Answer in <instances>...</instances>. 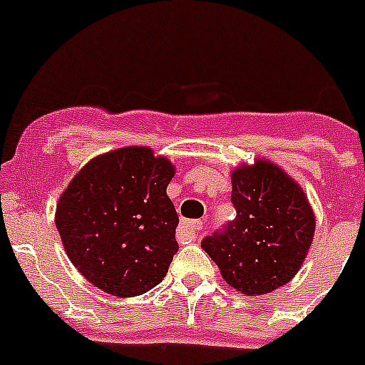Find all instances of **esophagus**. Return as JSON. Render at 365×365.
I'll return each instance as SVG.
<instances>
[{"instance_id": "34e87169", "label": "esophagus", "mask_w": 365, "mask_h": 365, "mask_svg": "<svg viewBox=\"0 0 365 365\" xmlns=\"http://www.w3.org/2000/svg\"><path fill=\"white\" fill-rule=\"evenodd\" d=\"M182 230L186 232V235L195 239V237L202 232V222H200V220H185V222H182Z\"/></svg>"}]
</instances>
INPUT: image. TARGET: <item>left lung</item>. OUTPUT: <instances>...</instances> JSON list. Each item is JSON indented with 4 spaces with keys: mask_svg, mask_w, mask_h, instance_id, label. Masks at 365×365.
Masks as SVG:
<instances>
[{
    "mask_svg": "<svg viewBox=\"0 0 365 365\" xmlns=\"http://www.w3.org/2000/svg\"><path fill=\"white\" fill-rule=\"evenodd\" d=\"M237 217L200 246L222 279L244 295H264L295 277L315 232L306 195L272 163L232 173Z\"/></svg>",
    "mask_w": 365,
    "mask_h": 365,
    "instance_id": "8db88e82",
    "label": "left lung"
}]
</instances>
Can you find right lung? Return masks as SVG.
I'll return each instance as SVG.
<instances>
[{
	"instance_id": "right-lung-1",
	"label": "right lung",
	"mask_w": 365,
	"mask_h": 365,
	"mask_svg": "<svg viewBox=\"0 0 365 365\" xmlns=\"http://www.w3.org/2000/svg\"><path fill=\"white\" fill-rule=\"evenodd\" d=\"M173 166L145 146L96 157L61 195L56 226L72 264L108 295L150 292L179 250L166 195Z\"/></svg>"
}]
</instances>
